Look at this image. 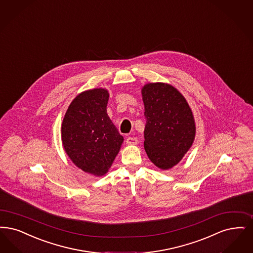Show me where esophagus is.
Returning <instances> with one entry per match:
<instances>
[{"label":"esophagus","instance_id":"esophagus-1","mask_svg":"<svg viewBox=\"0 0 253 253\" xmlns=\"http://www.w3.org/2000/svg\"><path fill=\"white\" fill-rule=\"evenodd\" d=\"M126 143L128 145H136L137 144V138L136 137H131L129 136L127 139H126Z\"/></svg>","mask_w":253,"mask_h":253}]
</instances>
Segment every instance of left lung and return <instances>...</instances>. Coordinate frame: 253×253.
Listing matches in <instances>:
<instances>
[{"label":"left lung","mask_w":253,"mask_h":253,"mask_svg":"<svg viewBox=\"0 0 253 253\" xmlns=\"http://www.w3.org/2000/svg\"><path fill=\"white\" fill-rule=\"evenodd\" d=\"M141 93L147 120L145 151L157 168L169 169L182 160L195 139L191 108L182 94L169 84H147Z\"/></svg>","instance_id":"left-lung-1"}]
</instances>
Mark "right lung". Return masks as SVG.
Here are the masks:
<instances>
[{
  "mask_svg": "<svg viewBox=\"0 0 253 253\" xmlns=\"http://www.w3.org/2000/svg\"><path fill=\"white\" fill-rule=\"evenodd\" d=\"M109 93L94 88L71 101L61 127L65 151L83 171L102 176L120 152L123 136L107 115Z\"/></svg>",
  "mask_w": 253,
  "mask_h": 253,
  "instance_id": "obj_1",
  "label": "right lung"
}]
</instances>
